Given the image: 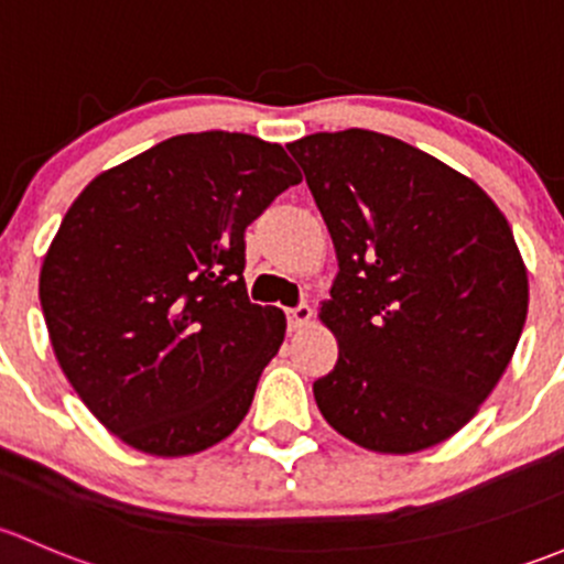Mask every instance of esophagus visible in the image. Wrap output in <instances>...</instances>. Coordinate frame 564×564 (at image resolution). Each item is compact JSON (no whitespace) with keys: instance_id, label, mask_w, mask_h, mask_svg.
<instances>
[{"instance_id":"1","label":"esophagus","mask_w":564,"mask_h":564,"mask_svg":"<svg viewBox=\"0 0 564 564\" xmlns=\"http://www.w3.org/2000/svg\"><path fill=\"white\" fill-rule=\"evenodd\" d=\"M312 321V306L310 304H299L288 312V325L290 330H301L304 325H310Z\"/></svg>"}]
</instances>
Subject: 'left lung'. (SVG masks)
<instances>
[{"label":"left lung","instance_id":"8db88e82","mask_svg":"<svg viewBox=\"0 0 564 564\" xmlns=\"http://www.w3.org/2000/svg\"><path fill=\"white\" fill-rule=\"evenodd\" d=\"M334 239L321 317L339 358L315 380L356 445L415 454L456 434L508 369L530 288L508 219L432 154L371 130L290 143Z\"/></svg>","mask_w":564,"mask_h":564}]
</instances>
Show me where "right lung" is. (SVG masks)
Instances as JSON below:
<instances>
[{"mask_svg":"<svg viewBox=\"0 0 564 564\" xmlns=\"http://www.w3.org/2000/svg\"><path fill=\"white\" fill-rule=\"evenodd\" d=\"M301 182L280 143L189 132L100 173L40 271L56 361L132 448L187 456L243 421L284 339L243 282L247 225Z\"/></svg>","mask_w":564,"mask_h":564,"instance_id":"right-lung-1","label":"right lung"}]
</instances>
